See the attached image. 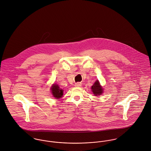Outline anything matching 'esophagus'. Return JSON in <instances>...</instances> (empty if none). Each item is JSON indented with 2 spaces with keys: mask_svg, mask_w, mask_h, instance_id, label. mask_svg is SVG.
<instances>
[{
  "mask_svg": "<svg viewBox=\"0 0 151 151\" xmlns=\"http://www.w3.org/2000/svg\"><path fill=\"white\" fill-rule=\"evenodd\" d=\"M81 86H82V84L79 82L75 84V86H76V87H81Z\"/></svg>",
  "mask_w": 151,
  "mask_h": 151,
  "instance_id": "esophagus-1",
  "label": "esophagus"
}]
</instances>
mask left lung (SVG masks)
Here are the masks:
<instances>
[{
  "instance_id": "8db88e82",
  "label": "left lung",
  "mask_w": 151,
  "mask_h": 151,
  "mask_svg": "<svg viewBox=\"0 0 151 151\" xmlns=\"http://www.w3.org/2000/svg\"><path fill=\"white\" fill-rule=\"evenodd\" d=\"M91 90L95 96H100L103 92V89L98 81H97L91 87Z\"/></svg>"
}]
</instances>
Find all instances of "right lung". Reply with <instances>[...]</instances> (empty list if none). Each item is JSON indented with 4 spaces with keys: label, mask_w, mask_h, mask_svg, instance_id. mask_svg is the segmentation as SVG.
I'll list each match as a JSON object with an SVG mask.
<instances>
[{
    "label": "right lung",
    "mask_w": 151,
    "mask_h": 151,
    "mask_svg": "<svg viewBox=\"0 0 151 151\" xmlns=\"http://www.w3.org/2000/svg\"><path fill=\"white\" fill-rule=\"evenodd\" d=\"M51 93L53 96L56 99H60L63 97V90L60 88L58 85L55 84H53L52 87H51Z\"/></svg>",
    "instance_id": "obj_1"
}]
</instances>
